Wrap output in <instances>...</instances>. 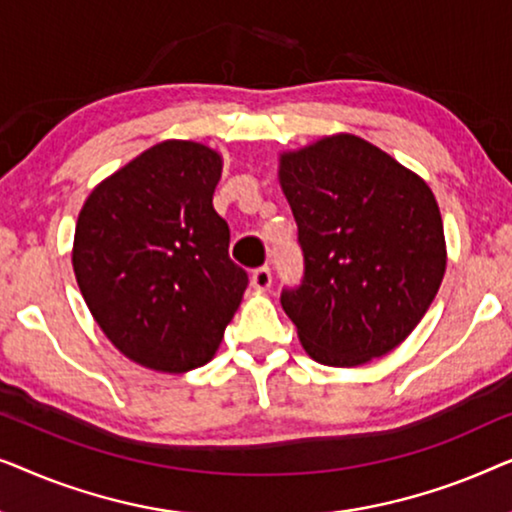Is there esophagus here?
I'll return each instance as SVG.
<instances>
[{
  "label": "esophagus",
  "instance_id": "34e87169",
  "mask_svg": "<svg viewBox=\"0 0 512 512\" xmlns=\"http://www.w3.org/2000/svg\"><path fill=\"white\" fill-rule=\"evenodd\" d=\"M272 284V272L268 265H261V268H256L254 272H251V286L258 291H268Z\"/></svg>",
  "mask_w": 512,
  "mask_h": 512
}]
</instances>
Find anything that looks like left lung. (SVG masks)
Instances as JSON below:
<instances>
[{"label": "left lung", "instance_id": "8db88e82", "mask_svg": "<svg viewBox=\"0 0 512 512\" xmlns=\"http://www.w3.org/2000/svg\"><path fill=\"white\" fill-rule=\"evenodd\" d=\"M303 279L282 307L324 366H361L408 338L445 275L438 202L417 174L354 135L286 153Z\"/></svg>", "mask_w": 512, "mask_h": 512}]
</instances>
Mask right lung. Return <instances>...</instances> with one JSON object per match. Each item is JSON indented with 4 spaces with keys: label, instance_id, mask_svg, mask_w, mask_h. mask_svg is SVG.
<instances>
[{
    "label": "right lung",
    "instance_id": "right-lung-1",
    "mask_svg": "<svg viewBox=\"0 0 512 512\" xmlns=\"http://www.w3.org/2000/svg\"><path fill=\"white\" fill-rule=\"evenodd\" d=\"M219 177L216 151L163 142L102 181L79 214L72 263L83 300L146 368L205 366L249 284L212 205Z\"/></svg>",
    "mask_w": 512,
    "mask_h": 512
}]
</instances>
